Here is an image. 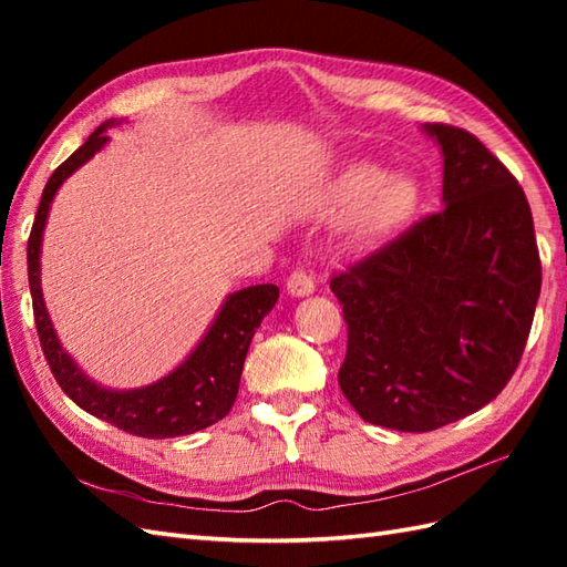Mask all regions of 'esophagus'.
Here are the masks:
<instances>
[{"label": "esophagus", "instance_id": "1", "mask_svg": "<svg viewBox=\"0 0 567 567\" xmlns=\"http://www.w3.org/2000/svg\"><path fill=\"white\" fill-rule=\"evenodd\" d=\"M315 277L307 270H295L290 277H287V292L292 297H307L315 292Z\"/></svg>", "mask_w": 567, "mask_h": 567}]
</instances>
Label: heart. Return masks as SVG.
<instances>
[{
  "mask_svg": "<svg viewBox=\"0 0 567 567\" xmlns=\"http://www.w3.org/2000/svg\"><path fill=\"white\" fill-rule=\"evenodd\" d=\"M336 202L351 214L363 212L368 231L382 236L394 231L412 216L419 192L412 179L404 175L388 177L378 165L355 163L336 185Z\"/></svg>",
  "mask_w": 567,
  "mask_h": 567,
  "instance_id": "1",
  "label": "heart"
}]
</instances>
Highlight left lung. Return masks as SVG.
<instances>
[{
	"label": "left lung",
	"mask_w": 567,
	"mask_h": 567,
	"mask_svg": "<svg viewBox=\"0 0 567 567\" xmlns=\"http://www.w3.org/2000/svg\"><path fill=\"white\" fill-rule=\"evenodd\" d=\"M445 207L331 277L346 400L370 424L433 431L507 388L534 323L540 258L522 185L465 128L426 124Z\"/></svg>",
	"instance_id": "left-lung-1"
}]
</instances>
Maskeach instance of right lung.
<instances>
[{
	"instance_id": "right-lung-1",
	"label": "right lung",
	"mask_w": 567,
	"mask_h": 567,
	"mask_svg": "<svg viewBox=\"0 0 567 567\" xmlns=\"http://www.w3.org/2000/svg\"><path fill=\"white\" fill-rule=\"evenodd\" d=\"M114 124L122 122L110 118V122L94 128L90 138L63 165L55 167V173L48 177L43 187L27 248L35 331H39L43 355L60 390L84 412L143 439L187 436V433L216 424L231 412L248 346L262 317L275 307L280 290L275 285H252L228 295L209 331L204 333V339L187 355L185 363H179L171 375L146 384V388L106 390L84 375L75 360L60 346L51 317H48L41 292V240L48 209H51L58 187L94 153L104 148V143L110 141L106 128Z\"/></svg>"
}]
</instances>
